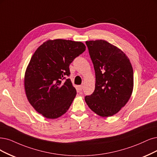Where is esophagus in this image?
Masks as SVG:
<instances>
[{
	"label": "esophagus",
	"instance_id": "esophagus-1",
	"mask_svg": "<svg viewBox=\"0 0 157 157\" xmlns=\"http://www.w3.org/2000/svg\"><path fill=\"white\" fill-rule=\"evenodd\" d=\"M83 85H79L78 86V89L79 90H83Z\"/></svg>",
	"mask_w": 157,
	"mask_h": 157
}]
</instances>
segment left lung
Wrapping results in <instances>:
<instances>
[{
    "instance_id": "8db88e82",
    "label": "left lung",
    "mask_w": 157,
    "mask_h": 157,
    "mask_svg": "<svg viewBox=\"0 0 157 157\" xmlns=\"http://www.w3.org/2000/svg\"><path fill=\"white\" fill-rule=\"evenodd\" d=\"M93 63L96 83L87 105L98 115L109 117L118 113L130 99L133 90V70L124 52L105 40L85 42Z\"/></svg>"
}]
</instances>
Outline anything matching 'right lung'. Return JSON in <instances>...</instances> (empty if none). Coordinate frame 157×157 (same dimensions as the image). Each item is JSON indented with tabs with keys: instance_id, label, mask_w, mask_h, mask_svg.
I'll return each instance as SVG.
<instances>
[{
	"instance_id": "right-lung-1",
	"label": "right lung",
	"mask_w": 157,
	"mask_h": 157,
	"mask_svg": "<svg viewBox=\"0 0 157 157\" xmlns=\"http://www.w3.org/2000/svg\"><path fill=\"white\" fill-rule=\"evenodd\" d=\"M80 41L48 40L34 52L25 75L27 99L36 111L48 119L65 114L76 95L71 79L69 65L85 50Z\"/></svg>"
}]
</instances>
